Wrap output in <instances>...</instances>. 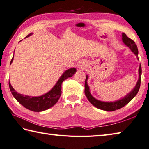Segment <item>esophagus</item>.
<instances>
[{
	"label": "esophagus",
	"mask_w": 149,
	"mask_h": 149,
	"mask_svg": "<svg viewBox=\"0 0 149 149\" xmlns=\"http://www.w3.org/2000/svg\"><path fill=\"white\" fill-rule=\"evenodd\" d=\"M82 68H83L82 65H78V69H79V70H80V69H81Z\"/></svg>",
	"instance_id": "34e87169"
}]
</instances>
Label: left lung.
<instances>
[{
  "mask_svg": "<svg viewBox=\"0 0 149 149\" xmlns=\"http://www.w3.org/2000/svg\"><path fill=\"white\" fill-rule=\"evenodd\" d=\"M122 41L126 46L129 47V49L131 50L132 52L134 53L137 59L138 58V50L137 45L135 44V42L131 39L127 37V36L125 33H122ZM138 74L139 77L137 81L135 87L125 95L122 98L116 100L114 102H103L100 101L99 100L96 99L95 97H93V95L91 94L89 86L87 84V80L89 78V76L86 75V81H85V95H86L87 98L90 102L91 104L95 106V107L104 110L106 111H114L115 110H118L120 108H122L128 103H129L131 100L134 98V96L137 95L138 91L139 89L141 83V65H139L138 69Z\"/></svg>",
  "mask_w": 149,
  "mask_h": 149,
  "instance_id": "8db88e82",
  "label": "left lung"
}]
</instances>
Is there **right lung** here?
<instances>
[{"mask_svg":"<svg viewBox=\"0 0 149 149\" xmlns=\"http://www.w3.org/2000/svg\"><path fill=\"white\" fill-rule=\"evenodd\" d=\"M31 35H33V33H30L26 38L29 37ZM13 57L11 60L10 65L13 62ZM76 72H77V69L74 68H72L66 70L63 72V73L60 77L56 84L49 91L39 96H30L18 93L11 86L10 80H9V86H10L11 94L14 98L24 107L34 112H41L52 107L54 105L56 104L62 93L61 89L62 82L66 79L72 77V75H74Z\"/></svg>","mask_w":149,"mask_h":149,"instance_id":"right-lung-1","label":"right lung"}]
</instances>
